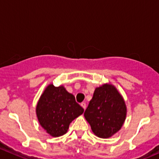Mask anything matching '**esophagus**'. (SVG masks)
<instances>
[{"label": "esophagus", "mask_w": 159, "mask_h": 159, "mask_svg": "<svg viewBox=\"0 0 159 159\" xmlns=\"http://www.w3.org/2000/svg\"><path fill=\"white\" fill-rule=\"evenodd\" d=\"M81 107H83V109H85V108H86V103H84V102H82V103H81Z\"/></svg>", "instance_id": "obj_1"}]
</instances>
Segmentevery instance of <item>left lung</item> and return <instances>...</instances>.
I'll return each mask as SVG.
<instances>
[{"mask_svg": "<svg viewBox=\"0 0 159 159\" xmlns=\"http://www.w3.org/2000/svg\"><path fill=\"white\" fill-rule=\"evenodd\" d=\"M126 107L122 96L111 84L96 88L84 116L92 130L100 138H107L122 126Z\"/></svg>", "mask_w": 159, "mask_h": 159, "instance_id": "8db88e82", "label": "left lung"}]
</instances>
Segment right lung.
Here are the masks:
<instances>
[{
    "label": "right lung",
    "mask_w": 159,
    "mask_h": 159,
    "mask_svg": "<svg viewBox=\"0 0 159 159\" xmlns=\"http://www.w3.org/2000/svg\"><path fill=\"white\" fill-rule=\"evenodd\" d=\"M36 112L43 129L56 137L67 132L70 123L81 115L84 109L64 87L49 84L40 98Z\"/></svg>",
    "instance_id": "right-lung-1"
}]
</instances>
